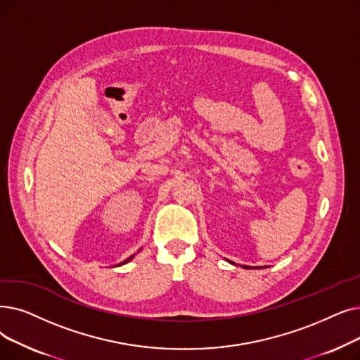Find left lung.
<instances>
[{
	"instance_id": "1",
	"label": "left lung",
	"mask_w": 360,
	"mask_h": 360,
	"mask_svg": "<svg viewBox=\"0 0 360 360\" xmlns=\"http://www.w3.org/2000/svg\"><path fill=\"white\" fill-rule=\"evenodd\" d=\"M243 268H248V266H243Z\"/></svg>"
}]
</instances>
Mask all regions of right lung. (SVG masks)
<instances>
[{
    "mask_svg": "<svg viewBox=\"0 0 360 360\" xmlns=\"http://www.w3.org/2000/svg\"><path fill=\"white\" fill-rule=\"evenodd\" d=\"M134 256H135V255H134ZM134 256H131V257H129V259H128V260H127V262H123V263H128V262H129V260H131V259H132V257H134ZM120 264H122V263H120Z\"/></svg>",
    "mask_w": 360,
    "mask_h": 360,
    "instance_id": "1",
    "label": "right lung"
}]
</instances>
